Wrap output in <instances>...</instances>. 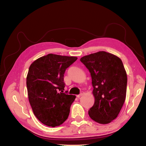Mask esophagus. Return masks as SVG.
I'll list each match as a JSON object with an SVG mask.
<instances>
[{"instance_id": "esophagus-1", "label": "esophagus", "mask_w": 146, "mask_h": 146, "mask_svg": "<svg viewBox=\"0 0 146 146\" xmlns=\"http://www.w3.org/2000/svg\"><path fill=\"white\" fill-rule=\"evenodd\" d=\"M83 95H84V92H82L80 94H79V95H77V97L78 98H80L81 96H83Z\"/></svg>"}]
</instances>
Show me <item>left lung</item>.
<instances>
[{
	"label": "left lung",
	"instance_id": "8db88e82",
	"mask_svg": "<svg viewBox=\"0 0 146 146\" xmlns=\"http://www.w3.org/2000/svg\"><path fill=\"white\" fill-rule=\"evenodd\" d=\"M81 62L92 78L94 104L88 111L92 120L107 124L115 119L126 98L127 76L122 60L105 51L84 56Z\"/></svg>",
	"mask_w": 146,
	"mask_h": 146
}]
</instances>
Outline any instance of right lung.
I'll return each instance as SVG.
<instances>
[{
    "label": "right lung",
    "mask_w": 146,
    "mask_h": 146,
    "mask_svg": "<svg viewBox=\"0 0 146 146\" xmlns=\"http://www.w3.org/2000/svg\"><path fill=\"white\" fill-rule=\"evenodd\" d=\"M76 56L49 54L31 64L27 76L29 100L34 114L43 124L59 126L68 119L76 96L64 93L66 69Z\"/></svg>",
    "instance_id": "right-lung-1"
}]
</instances>
